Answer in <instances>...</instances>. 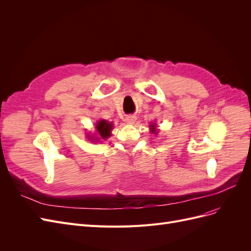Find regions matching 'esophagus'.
<instances>
[{
    "label": "esophagus",
    "mask_w": 251,
    "mask_h": 251,
    "mask_svg": "<svg viewBox=\"0 0 251 251\" xmlns=\"http://www.w3.org/2000/svg\"><path fill=\"white\" fill-rule=\"evenodd\" d=\"M126 124H128V125H133L136 121V117L133 116V115H128V116H126Z\"/></svg>",
    "instance_id": "34e87169"
}]
</instances>
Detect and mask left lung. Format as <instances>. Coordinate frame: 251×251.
<instances>
[{"label":"left lung","mask_w":251,"mask_h":251,"mask_svg":"<svg viewBox=\"0 0 251 251\" xmlns=\"http://www.w3.org/2000/svg\"><path fill=\"white\" fill-rule=\"evenodd\" d=\"M150 127H151V132L154 133V134H157V130H156V125H150Z\"/></svg>","instance_id":"8db88e82"}]
</instances>
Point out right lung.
<instances>
[{
	"label": "right lung",
	"mask_w": 251,
	"mask_h": 251,
	"mask_svg": "<svg viewBox=\"0 0 251 251\" xmlns=\"http://www.w3.org/2000/svg\"><path fill=\"white\" fill-rule=\"evenodd\" d=\"M96 131H97V136L98 137H90V140H98V139H107L111 136V131L113 128V125L112 123H109L107 120H100L96 123ZM94 138V140L92 138Z\"/></svg>",
	"instance_id": "add662e5"
}]
</instances>
